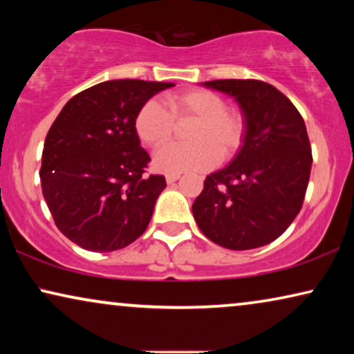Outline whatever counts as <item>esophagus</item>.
I'll use <instances>...</instances> for the list:
<instances>
[{"mask_svg":"<svg viewBox=\"0 0 354 354\" xmlns=\"http://www.w3.org/2000/svg\"><path fill=\"white\" fill-rule=\"evenodd\" d=\"M178 178H180V176H178V174H171V176H167V177H166V182L169 183V185H171V183L177 182Z\"/></svg>","mask_w":354,"mask_h":354,"instance_id":"esophagus-1","label":"esophagus"}]
</instances>
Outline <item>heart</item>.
Instances as JSON below:
<instances>
[{"instance_id": "obj_1", "label": "heart", "mask_w": 354, "mask_h": 354, "mask_svg": "<svg viewBox=\"0 0 354 354\" xmlns=\"http://www.w3.org/2000/svg\"><path fill=\"white\" fill-rule=\"evenodd\" d=\"M166 108L158 101L145 103L135 118V132L147 147H162L171 138L173 119L195 120L189 138L192 145H167L154 154L153 166L162 174L201 172L214 167L221 159L239 151L245 137L243 115L227 109L225 100L209 90H188L169 95Z\"/></svg>"}]
</instances>
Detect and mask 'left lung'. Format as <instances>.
<instances>
[{"label": "left lung", "mask_w": 354, "mask_h": 354, "mask_svg": "<svg viewBox=\"0 0 354 354\" xmlns=\"http://www.w3.org/2000/svg\"><path fill=\"white\" fill-rule=\"evenodd\" d=\"M203 85L235 98L246 130L229 166L206 177L193 217L216 245L259 248L279 239L303 206L313 164L306 125L292 101L266 82Z\"/></svg>", "instance_id": "1"}]
</instances>
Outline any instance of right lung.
Instances as JSON below:
<instances>
[{
    "mask_svg": "<svg viewBox=\"0 0 354 354\" xmlns=\"http://www.w3.org/2000/svg\"><path fill=\"white\" fill-rule=\"evenodd\" d=\"M166 82L108 80L67 101L43 147L40 180L55 224L80 248L98 253L147 230L164 176H147L135 118Z\"/></svg>",
    "mask_w": 354,
    "mask_h": 354,
    "instance_id": "add662e5",
    "label": "right lung"
}]
</instances>
